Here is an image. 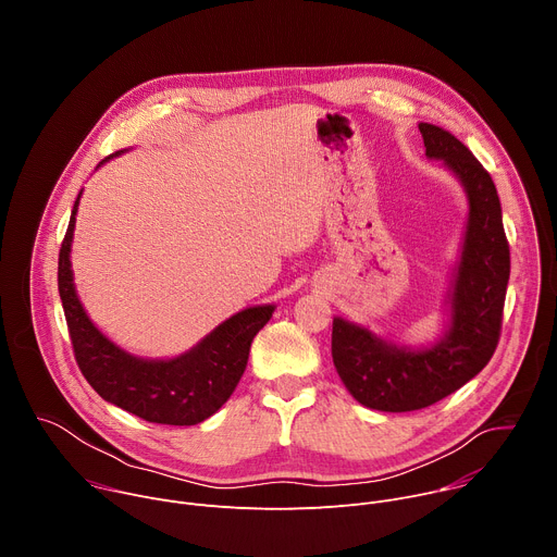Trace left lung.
Segmentation results:
<instances>
[{
  "label": "left lung",
  "mask_w": 557,
  "mask_h": 557,
  "mask_svg": "<svg viewBox=\"0 0 557 557\" xmlns=\"http://www.w3.org/2000/svg\"><path fill=\"white\" fill-rule=\"evenodd\" d=\"M425 156L456 176L467 196L460 256L447 293V326L421 348L394 344L368 326L335 317L333 361L355 399L381 412L428 408L462 387L492 359L509 282V245L496 185L447 129L419 123Z\"/></svg>",
  "instance_id": "left-lung-1"
}]
</instances>
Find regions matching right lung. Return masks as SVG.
<instances>
[{"instance_id": "right-lung-1", "label": "right lung", "mask_w": 557, "mask_h": 557, "mask_svg": "<svg viewBox=\"0 0 557 557\" xmlns=\"http://www.w3.org/2000/svg\"><path fill=\"white\" fill-rule=\"evenodd\" d=\"M121 153L108 156L99 168ZM82 194L74 200L59 251V297L78 368L101 399L129 414L163 425L202 423L226 404L243 379L251 342L275 306H249L231 314L194 348L172 359H145L123 350L92 324L74 288L70 253Z\"/></svg>"}]
</instances>
